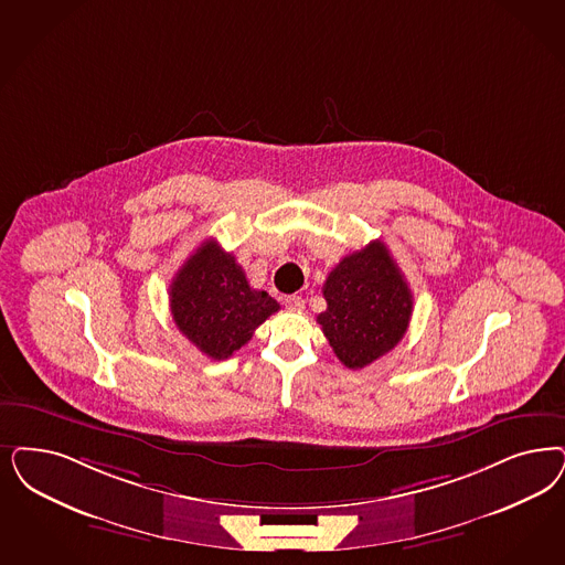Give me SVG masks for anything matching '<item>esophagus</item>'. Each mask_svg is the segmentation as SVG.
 I'll return each mask as SVG.
<instances>
[{
    "label": "esophagus",
    "mask_w": 565,
    "mask_h": 565,
    "mask_svg": "<svg viewBox=\"0 0 565 565\" xmlns=\"http://www.w3.org/2000/svg\"><path fill=\"white\" fill-rule=\"evenodd\" d=\"M284 302H286V307H288L290 311H302V309H305V298H302V296H296V294L286 296Z\"/></svg>",
    "instance_id": "1"
}]
</instances>
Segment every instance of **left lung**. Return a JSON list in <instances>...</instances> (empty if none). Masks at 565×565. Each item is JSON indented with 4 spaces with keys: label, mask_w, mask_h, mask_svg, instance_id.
<instances>
[{
    "label": "left lung",
    "mask_w": 565,
    "mask_h": 565,
    "mask_svg": "<svg viewBox=\"0 0 565 565\" xmlns=\"http://www.w3.org/2000/svg\"><path fill=\"white\" fill-rule=\"evenodd\" d=\"M323 298L328 309L317 323L349 370H363L384 356L409 328V286L380 239L335 265L323 284Z\"/></svg>",
    "instance_id": "8db88e82"
}]
</instances>
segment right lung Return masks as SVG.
<instances>
[{"mask_svg":"<svg viewBox=\"0 0 565 565\" xmlns=\"http://www.w3.org/2000/svg\"><path fill=\"white\" fill-rule=\"evenodd\" d=\"M169 302L179 331L214 361L230 359L279 311L269 294L250 288L234 254L225 253L213 237L175 273Z\"/></svg>","mask_w":565,"mask_h":565,"instance_id":"right-lung-1","label":"right lung"}]
</instances>
